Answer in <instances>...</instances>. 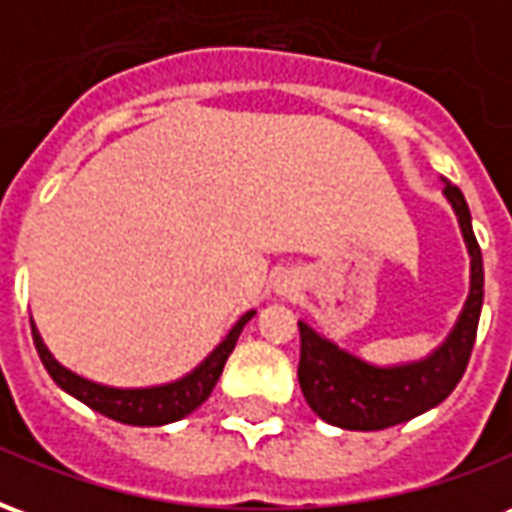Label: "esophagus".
Masks as SVG:
<instances>
[{"label":"esophagus","mask_w":512,"mask_h":512,"mask_svg":"<svg viewBox=\"0 0 512 512\" xmlns=\"http://www.w3.org/2000/svg\"><path fill=\"white\" fill-rule=\"evenodd\" d=\"M296 290H299L296 279L285 277V279H279V282H277V293H279V296H285V299H290V296H293Z\"/></svg>","instance_id":"34e87169"}]
</instances>
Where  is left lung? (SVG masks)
I'll list each match as a JSON object with an SVG mask.
<instances>
[{
	"label": "left lung",
	"mask_w": 512,
	"mask_h": 512,
	"mask_svg": "<svg viewBox=\"0 0 512 512\" xmlns=\"http://www.w3.org/2000/svg\"><path fill=\"white\" fill-rule=\"evenodd\" d=\"M441 183L469 252V296L461 315L430 354L395 365L370 362L307 321H299L301 392L312 411L329 425L343 430H384L408 422L439 406L469 365L483 310V255L461 189L444 178Z\"/></svg>",
	"instance_id": "8db88e82"
}]
</instances>
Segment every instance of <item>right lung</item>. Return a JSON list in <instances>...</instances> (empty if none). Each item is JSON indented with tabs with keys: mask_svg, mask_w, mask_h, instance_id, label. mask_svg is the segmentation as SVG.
Masks as SVG:
<instances>
[{
	"mask_svg": "<svg viewBox=\"0 0 512 512\" xmlns=\"http://www.w3.org/2000/svg\"><path fill=\"white\" fill-rule=\"evenodd\" d=\"M252 318H255V310L244 312L222 343L216 345L211 354L205 356L194 370H189L186 376L153 386H109L73 373L71 367H65L57 356L51 354L35 321H32V340L38 348L40 362L49 370V376L54 378V384L60 386L62 392H68L76 400H82L84 406H90L109 419H117L123 425L156 428V425H169V422L189 417L194 408H200L211 397L213 386L222 376L227 356L233 354L238 337Z\"/></svg>",
	"mask_w": 512,
	"mask_h": 512,
	"instance_id": "1",
	"label": "right lung"
}]
</instances>
